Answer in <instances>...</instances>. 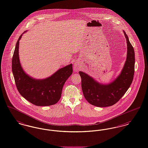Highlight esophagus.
<instances>
[{
  "mask_svg": "<svg viewBox=\"0 0 148 148\" xmlns=\"http://www.w3.org/2000/svg\"><path fill=\"white\" fill-rule=\"evenodd\" d=\"M74 71H79V65L77 64V63H75L74 64Z\"/></svg>",
  "mask_w": 148,
  "mask_h": 148,
  "instance_id": "1",
  "label": "esophagus"
}]
</instances>
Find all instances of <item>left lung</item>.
<instances>
[{
	"mask_svg": "<svg viewBox=\"0 0 148 148\" xmlns=\"http://www.w3.org/2000/svg\"><path fill=\"white\" fill-rule=\"evenodd\" d=\"M127 57L121 74L113 82L107 85L97 83L85 73L79 71L82 78V88L85 99L97 107L112 106L117 103L130 87L132 83L135 65V53L126 33Z\"/></svg>",
	"mask_w": 148,
	"mask_h": 148,
	"instance_id": "1",
	"label": "left lung"
}]
</instances>
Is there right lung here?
Returning a JSON list of instances; mask_svg holds the SVG:
<instances>
[{"label":"right lung","mask_w":148,"mask_h":148,"mask_svg":"<svg viewBox=\"0 0 148 148\" xmlns=\"http://www.w3.org/2000/svg\"><path fill=\"white\" fill-rule=\"evenodd\" d=\"M19 37L12 58V71L19 93L31 103L40 106L56 104L59 100L62 89L67 79L73 73L72 64L56 71L51 77L36 80L27 75L21 68L18 57Z\"/></svg>","instance_id":"add662e5"}]
</instances>
